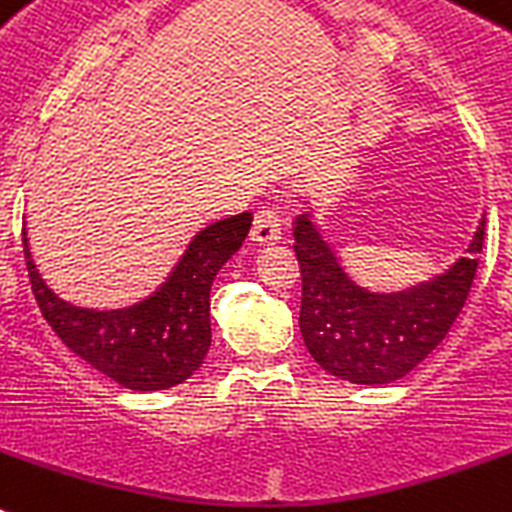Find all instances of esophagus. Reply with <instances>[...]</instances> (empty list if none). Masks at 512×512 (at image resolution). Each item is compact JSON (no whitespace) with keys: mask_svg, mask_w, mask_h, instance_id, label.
Listing matches in <instances>:
<instances>
[{"mask_svg":"<svg viewBox=\"0 0 512 512\" xmlns=\"http://www.w3.org/2000/svg\"><path fill=\"white\" fill-rule=\"evenodd\" d=\"M283 216L278 208H263L255 213V223H252V242L257 244H273L281 239Z\"/></svg>","mask_w":512,"mask_h":512,"instance_id":"esophagus-1","label":"esophagus"}]
</instances>
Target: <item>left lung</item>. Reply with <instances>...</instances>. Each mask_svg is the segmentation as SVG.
<instances>
[{"label":"left lung","mask_w":512,"mask_h":512,"mask_svg":"<svg viewBox=\"0 0 512 512\" xmlns=\"http://www.w3.org/2000/svg\"><path fill=\"white\" fill-rule=\"evenodd\" d=\"M484 223L445 276L401 294H369L349 281L315 226L299 218L294 229L302 270L299 328L315 362L356 385L409 375L448 336L466 304L484 247Z\"/></svg>","instance_id":"1"}]
</instances>
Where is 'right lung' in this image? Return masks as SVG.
Returning <instances> with one entry per match:
<instances>
[{"mask_svg": "<svg viewBox=\"0 0 512 512\" xmlns=\"http://www.w3.org/2000/svg\"><path fill=\"white\" fill-rule=\"evenodd\" d=\"M252 213L223 218L195 236L171 278L130 309L93 312L62 302L46 289L23 252L30 289L54 333L80 359L130 390L174 388L197 372L210 349V286L223 263L242 247Z\"/></svg>", "mask_w": 512, "mask_h": 512, "instance_id": "obj_1", "label": "right lung"}]
</instances>
